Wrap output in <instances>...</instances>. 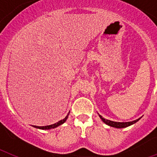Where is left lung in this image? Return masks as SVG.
<instances>
[{"label":"left lung","mask_w":157,"mask_h":157,"mask_svg":"<svg viewBox=\"0 0 157 157\" xmlns=\"http://www.w3.org/2000/svg\"><path fill=\"white\" fill-rule=\"evenodd\" d=\"M99 116L101 119V120H102L105 124L110 126V127H116V128H124V127H129V126L132 125V124H134L135 123H137V122H138V120L141 118V117L139 118V119H138V120H134V121H131V122H125V123H124V122H122V123H120V122H114V121H111V120H105V118L102 117L101 115H99Z\"/></svg>","instance_id":"obj_1"}]
</instances>
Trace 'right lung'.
<instances>
[{
    "instance_id": "add662e5",
    "label": "right lung",
    "mask_w": 157,
    "mask_h": 157,
    "mask_svg": "<svg viewBox=\"0 0 157 157\" xmlns=\"http://www.w3.org/2000/svg\"><path fill=\"white\" fill-rule=\"evenodd\" d=\"M68 115H69V113L67 114V116L66 117L63 119V120H59V122H57V123H54V124H52V125L45 126V127H37V126H34V127H35V128H37V129H41V130H49V129L56 128V127H59V126H60L61 124H63V123H65V122H66L67 119L68 118Z\"/></svg>"
}]
</instances>
